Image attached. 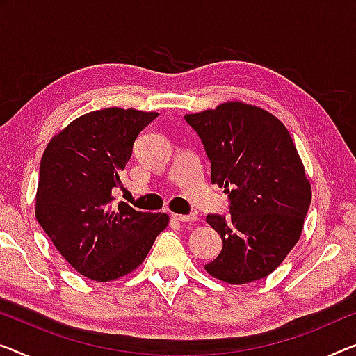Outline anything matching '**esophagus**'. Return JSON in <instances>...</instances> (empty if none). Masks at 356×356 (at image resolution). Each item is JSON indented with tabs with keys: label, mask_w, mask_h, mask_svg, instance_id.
Masks as SVG:
<instances>
[{
	"label": "esophagus",
	"mask_w": 356,
	"mask_h": 356,
	"mask_svg": "<svg viewBox=\"0 0 356 356\" xmlns=\"http://www.w3.org/2000/svg\"><path fill=\"white\" fill-rule=\"evenodd\" d=\"M172 217L179 222H196L198 220V216L196 214H188V216H184V214H172Z\"/></svg>",
	"instance_id": "34e87169"
}]
</instances>
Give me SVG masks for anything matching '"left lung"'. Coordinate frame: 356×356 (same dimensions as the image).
I'll use <instances>...</instances> for the list:
<instances>
[{
	"mask_svg": "<svg viewBox=\"0 0 356 356\" xmlns=\"http://www.w3.org/2000/svg\"><path fill=\"white\" fill-rule=\"evenodd\" d=\"M211 161V182L229 195L230 214H208L222 251L204 268L230 284L265 278L299 241L312 187L291 134L264 108L225 102L185 115Z\"/></svg>",
	"mask_w": 356,
	"mask_h": 356,
	"instance_id": "obj_1",
	"label": "left lung"
}]
</instances>
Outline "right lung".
I'll return each mask as SVG.
<instances>
[{
  "label": "right lung",
  "instance_id": "obj_1",
  "mask_svg": "<svg viewBox=\"0 0 356 356\" xmlns=\"http://www.w3.org/2000/svg\"><path fill=\"white\" fill-rule=\"evenodd\" d=\"M155 111L104 108L79 116L42 153L35 216L62 257L94 281H111L144 262L169 216L140 212L111 190Z\"/></svg>",
  "mask_w": 356,
  "mask_h": 356
}]
</instances>
